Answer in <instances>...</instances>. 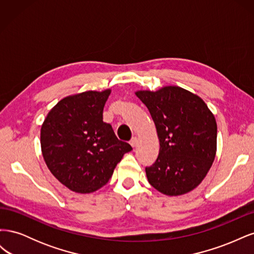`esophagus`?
Instances as JSON below:
<instances>
[{"label":"esophagus","mask_w":254,"mask_h":254,"mask_svg":"<svg viewBox=\"0 0 254 254\" xmlns=\"http://www.w3.org/2000/svg\"><path fill=\"white\" fill-rule=\"evenodd\" d=\"M137 142H139V140H137V137L136 136H132L131 137V140H130V145L132 146V147H134V146H136L137 145Z\"/></svg>","instance_id":"1"}]
</instances>
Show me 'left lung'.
I'll list each match as a JSON object with an SVG mask.
<instances>
[{
    "label": "left lung",
    "instance_id": "1",
    "mask_svg": "<svg viewBox=\"0 0 254 254\" xmlns=\"http://www.w3.org/2000/svg\"><path fill=\"white\" fill-rule=\"evenodd\" d=\"M160 141L158 159L145 168L151 186L168 196L182 195L200 184L216 153L217 125L202 99L180 87L139 91Z\"/></svg>",
    "mask_w": 254,
    "mask_h": 254
}]
</instances>
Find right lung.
Segmentation results:
<instances>
[{
  "instance_id": "add662e5",
  "label": "right lung",
  "mask_w": 254,
  "mask_h": 254,
  "mask_svg": "<svg viewBox=\"0 0 254 254\" xmlns=\"http://www.w3.org/2000/svg\"><path fill=\"white\" fill-rule=\"evenodd\" d=\"M110 90L67 96L49 112L41 127V150L51 173L73 191L104 187L126 152L112 126L103 121Z\"/></svg>"
}]
</instances>
